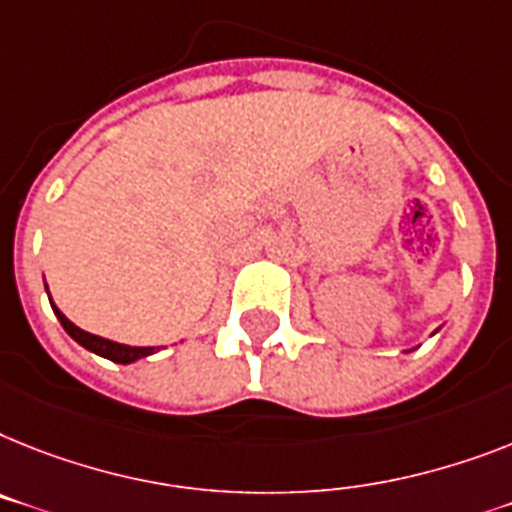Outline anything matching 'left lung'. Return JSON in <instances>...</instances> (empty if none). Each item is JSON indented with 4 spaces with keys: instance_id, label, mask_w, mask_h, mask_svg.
<instances>
[{
    "instance_id": "8db88e82",
    "label": "left lung",
    "mask_w": 512,
    "mask_h": 512,
    "mask_svg": "<svg viewBox=\"0 0 512 512\" xmlns=\"http://www.w3.org/2000/svg\"><path fill=\"white\" fill-rule=\"evenodd\" d=\"M437 332H439V329H437ZM405 353H411V350H405Z\"/></svg>"
}]
</instances>
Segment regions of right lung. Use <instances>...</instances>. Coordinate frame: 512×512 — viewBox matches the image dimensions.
I'll return each mask as SVG.
<instances>
[{
  "mask_svg": "<svg viewBox=\"0 0 512 512\" xmlns=\"http://www.w3.org/2000/svg\"><path fill=\"white\" fill-rule=\"evenodd\" d=\"M46 295H49V287H46ZM49 303H52L54 316H57L59 324L65 327L67 335L73 337V340L78 342V345H83L86 350L96 353V356L107 358V361H114V363H135V361H141V358L154 356V353H156V348H141V345H122V342L107 340V337L91 335V332H86V329L75 327V324L70 322V319H67V316L62 314L57 306H54L52 295H49Z\"/></svg>",
  "mask_w": 512,
  "mask_h": 512,
  "instance_id": "add662e5",
  "label": "right lung"
}]
</instances>
